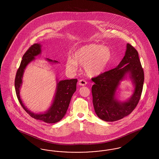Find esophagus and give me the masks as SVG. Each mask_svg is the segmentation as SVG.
I'll return each mask as SVG.
<instances>
[{
	"label": "esophagus",
	"instance_id": "1",
	"mask_svg": "<svg viewBox=\"0 0 159 159\" xmlns=\"http://www.w3.org/2000/svg\"><path fill=\"white\" fill-rule=\"evenodd\" d=\"M79 84L80 86H85V85L87 84V82H86V81L84 80V79H81V80H79Z\"/></svg>",
	"mask_w": 159,
	"mask_h": 159
}]
</instances>
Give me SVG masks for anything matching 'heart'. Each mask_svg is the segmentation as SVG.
Listing matches in <instances>:
<instances>
[{"label": "heart", "instance_id": "heart-1", "mask_svg": "<svg viewBox=\"0 0 159 159\" xmlns=\"http://www.w3.org/2000/svg\"><path fill=\"white\" fill-rule=\"evenodd\" d=\"M111 57V50L108 47L91 43L79 48L73 53V58L67 59L66 67L70 71H75L79 64L83 66L88 76H97L105 71Z\"/></svg>", "mask_w": 159, "mask_h": 159}]
</instances>
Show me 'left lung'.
Returning a JSON list of instances; mask_svg holds the SVG:
<instances>
[{
  "label": "left lung",
  "instance_id": "obj_1",
  "mask_svg": "<svg viewBox=\"0 0 159 159\" xmlns=\"http://www.w3.org/2000/svg\"><path fill=\"white\" fill-rule=\"evenodd\" d=\"M135 84L133 97L127 102L121 103L115 99L120 81L126 73ZM93 105L99 118L106 121L119 120L128 116L136 108L142 94L144 80V70L136 49L127 44L125 55L116 68L92 78Z\"/></svg>",
  "mask_w": 159,
  "mask_h": 159
}]
</instances>
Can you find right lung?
<instances>
[{"mask_svg": "<svg viewBox=\"0 0 159 159\" xmlns=\"http://www.w3.org/2000/svg\"><path fill=\"white\" fill-rule=\"evenodd\" d=\"M41 46L38 43H34L27 50L24 54L23 60H21L20 66L18 69L15 79V92L17 98L24 110L31 117L45 121L48 123H54L61 120L66 113L71 98L76 90V83L77 79H70L61 80L57 84V89L55 97L53 100V104L49 110L44 114H34L28 110L24 106L23 102L20 97V88L22 83L24 70L27 65L31 61L34 59V57L38 55L41 52ZM49 62L53 61L47 58Z\"/></svg>", "mask_w": 159, "mask_h": 159, "instance_id": "add662e5", "label": "right lung"}]
</instances>
